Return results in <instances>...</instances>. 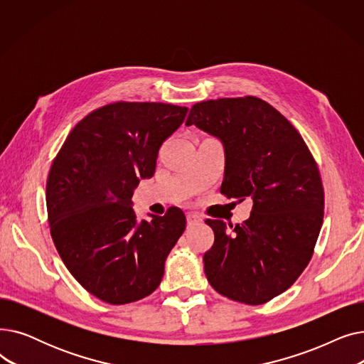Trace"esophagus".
I'll return each instance as SVG.
<instances>
[{"label": "esophagus", "mask_w": 364, "mask_h": 364, "mask_svg": "<svg viewBox=\"0 0 364 364\" xmlns=\"http://www.w3.org/2000/svg\"><path fill=\"white\" fill-rule=\"evenodd\" d=\"M186 218H187V224L188 225H196V224H199L202 221V218L199 215H196V214H187Z\"/></svg>", "instance_id": "34e87169"}]
</instances>
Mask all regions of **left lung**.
<instances>
[{
  "label": "left lung",
  "instance_id": "1",
  "mask_svg": "<svg viewBox=\"0 0 364 364\" xmlns=\"http://www.w3.org/2000/svg\"><path fill=\"white\" fill-rule=\"evenodd\" d=\"M192 124L224 144L221 195L235 205L252 200L242 224L206 220L215 236L203 255L208 282L233 301L269 302L313 257L324 209L317 164L296 128L254 95L196 103L186 121Z\"/></svg>",
  "mask_w": 364,
  "mask_h": 364
}]
</instances>
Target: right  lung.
Instances as JSON below:
<instances>
[{"label":"right lung","mask_w":364,"mask_h":364,"mask_svg":"<svg viewBox=\"0 0 364 364\" xmlns=\"http://www.w3.org/2000/svg\"><path fill=\"white\" fill-rule=\"evenodd\" d=\"M187 110L109 103L76 124L53 159L46 199L54 246L76 282L107 304H129L155 291L184 232L180 208L140 223L131 198L141 178L155 174L158 151Z\"/></svg>","instance_id":"1"}]
</instances>
